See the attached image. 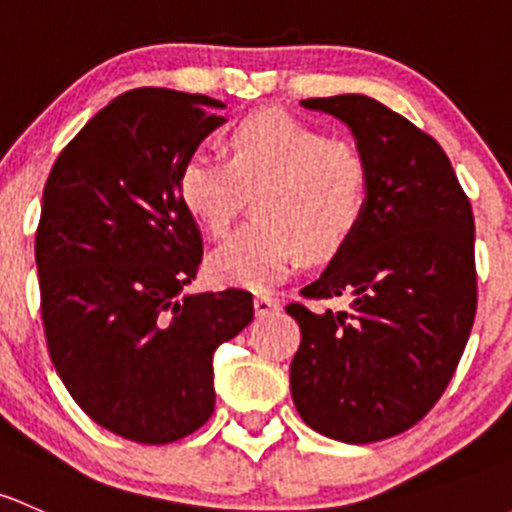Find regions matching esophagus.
I'll return each instance as SVG.
<instances>
[{
    "instance_id": "esophagus-1",
    "label": "esophagus",
    "mask_w": 512,
    "mask_h": 512,
    "mask_svg": "<svg viewBox=\"0 0 512 512\" xmlns=\"http://www.w3.org/2000/svg\"><path fill=\"white\" fill-rule=\"evenodd\" d=\"M279 311V301L267 297V294H260V297H255V314L257 316H270V314H277Z\"/></svg>"
}]
</instances>
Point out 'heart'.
Segmentation results:
<instances>
[{
  "label": "heart",
  "mask_w": 512,
  "mask_h": 512,
  "mask_svg": "<svg viewBox=\"0 0 512 512\" xmlns=\"http://www.w3.org/2000/svg\"><path fill=\"white\" fill-rule=\"evenodd\" d=\"M225 144L228 161L196 152L176 179L184 208L215 238L252 193L255 218L208 260L215 282L262 292L304 257L328 260L351 242L370 201L368 159L351 139L262 110L235 122Z\"/></svg>",
  "instance_id": "1"
}]
</instances>
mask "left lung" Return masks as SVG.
I'll return each instance as SVG.
<instances>
[{
    "label": "left lung",
    "mask_w": 512,
    "mask_h": 512,
    "mask_svg": "<svg viewBox=\"0 0 512 512\" xmlns=\"http://www.w3.org/2000/svg\"><path fill=\"white\" fill-rule=\"evenodd\" d=\"M301 105L346 122L368 159L370 201L351 242L301 289L351 297L348 309L287 306L301 328L292 400L324 437L370 444L414 427L454 378L476 316L471 203L437 139L383 102Z\"/></svg>",
    "instance_id": "obj_1"
}]
</instances>
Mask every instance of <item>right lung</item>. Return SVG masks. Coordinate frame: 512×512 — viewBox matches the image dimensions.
<instances>
[{"instance_id":"1","label":"right lung","mask_w":512,"mask_h":512,"mask_svg":"<svg viewBox=\"0 0 512 512\" xmlns=\"http://www.w3.org/2000/svg\"><path fill=\"white\" fill-rule=\"evenodd\" d=\"M223 102L166 88L115 98L58 154L36 230L48 353L93 422L171 444L215 407L213 353L252 321L242 289L184 294L203 240L181 164L223 125Z\"/></svg>"}]
</instances>
